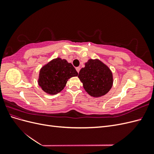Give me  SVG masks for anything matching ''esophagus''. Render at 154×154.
<instances>
[{
  "label": "esophagus",
  "mask_w": 154,
  "mask_h": 154,
  "mask_svg": "<svg viewBox=\"0 0 154 154\" xmlns=\"http://www.w3.org/2000/svg\"><path fill=\"white\" fill-rule=\"evenodd\" d=\"M76 71H77V72L79 73V72H80V68L79 67H76Z\"/></svg>",
  "instance_id": "obj_1"
}]
</instances>
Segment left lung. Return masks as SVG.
<instances>
[{"mask_svg": "<svg viewBox=\"0 0 154 154\" xmlns=\"http://www.w3.org/2000/svg\"><path fill=\"white\" fill-rule=\"evenodd\" d=\"M78 78L89 95L100 97L108 92L112 86L113 78L110 69L99 60H88Z\"/></svg>", "mask_w": 154, "mask_h": 154, "instance_id": "left-lung-1", "label": "left lung"}]
</instances>
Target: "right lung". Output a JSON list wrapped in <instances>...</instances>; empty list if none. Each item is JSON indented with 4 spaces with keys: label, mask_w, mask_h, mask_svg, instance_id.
I'll list each match as a JSON object with an SVG mask.
<instances>
[{
    "label": "right lung",
    "mask_w": 154,
    "mask_h": 154,
    "mask_svg": "<svg viewBox=\"0 0 154 154\" xmlns=\"http://www.w3.org/2000/svg\"><path fill=\"white\" fill-rule=\"evenodd\" d=\"M78 73L66 60L57 58L41 69L38 84L42 90L49 94H56L62 91L67 80Z\"/></svg>",
    "instance_id": "add662e5"
}]
</instances>
